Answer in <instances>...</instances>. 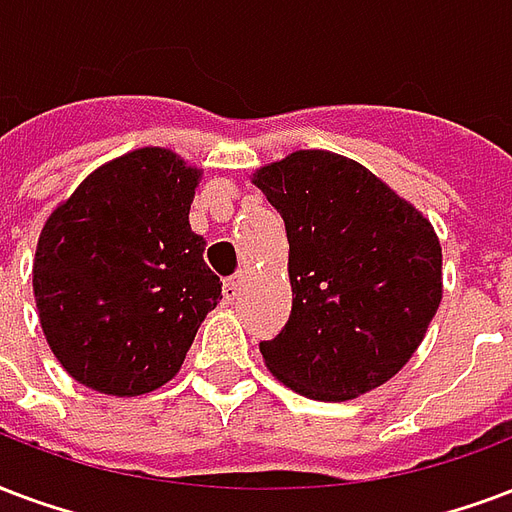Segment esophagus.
Returning <instances> with one entry per match:
<instances>
[{
	"instance_id": "esophagus-1",
	"label": "esophagus",
	"mask_w": 512,
	"mask_h": 512,
	"mask_svg": "<svg viewBox=\"0 0 512 512\" xmlns=\"http://www.w3.org/2000/svg\"><path fill=\"white\" fill-rule=\"evenodd\" d=\"M242 283H245V278H242V275L226 280V283H224V299H226V302H234V299L240 297Z\"/></svg>"
}]
</instances>
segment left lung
Wrapping results in <instances>:
<instances>
[{
    "mask_svg": "<svg viewBox=\"0 0 512 512\" xmlns=\"http://www.w3.org/2000/svg\"><path fill=\"white\" fill-rule=\"evenodd\" d=\"M283 218L291 315L259 345L267 370L321 402L391 380L443 299V248L421 210L332 151H294L253 172Z\"/></svg>",
    "mask_w": 512,
    "mask_h": 512,
    "instance_id": "left-lung-1",
    "label": "left lung"
}]
</instances>
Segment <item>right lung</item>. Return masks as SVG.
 <instances>
[{
    "label": "right lung",
    "instance_id": "obj_1",
    "mask_svg": "<svg viewBox=\"0 0 512 512\" xmlns=\"http://www.w3.org/2000/svg\"><path fill=\"white\" fill-rule=\"evenodd\" d=\"M202 169L167 148L96 167L42 226L32 286L59 364L107 397H142L175 378L221 280L188 210Z\"/></svg>",
    "mask_w": 512,
    "mask_h": 512
}]
</instances>
